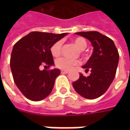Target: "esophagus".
<instances>
[{
    "label": "esophagus",
    "instance_id": "1",
    "mask_svg": "<svg viewBox=\"0 0 130 130\" xmlns=\"http://www.w3.org/2000/svg\"><path fill=\"white\" fill-rule=\"evenodd\" d=\"M61 73H62V74H68L69 72H68V71H61Z\"/></svg>",
    "mask_w": 130,
    "mask_h": 130
}]
</instances>
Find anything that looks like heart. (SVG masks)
<instances>
[{
  "mask_svg": "<svg viewBox=\"0 0 130 130\" xmlns=\"http://www.w3.org/2000/svg\"><path fill=\"white\" fill-rule=\"evenodd\" d=\"M72 41L73 43L76 45V46L78 47V49L79 51H83L87 46L86 40L81 37L74 38ZM61 48H62V42L61 41H58L56 43H54L51 48V51L53 56L55 57L59 56L61 53ZM79 63L80 62L78 60H72V59L67 58H58L56 61V65L58 69H62L63 71H70L74 67L77 66Z\"/></svg>",
  "mask_w": 130,
  "mask_h": 130,
  "instance_id": "1",
  "label": "heart"
}]
</instances>
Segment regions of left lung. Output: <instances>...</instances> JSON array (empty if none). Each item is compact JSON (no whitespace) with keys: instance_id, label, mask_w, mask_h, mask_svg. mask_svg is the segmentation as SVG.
<instances>
[{"instance_id":"obj_1","label":"left lung","mask_w":130,"mask_h":130,"mask_svg":"<svg viewBox=\"0 0 130 130\" xmlns=\"http://www.w3.org/2000/svg\"><path fill=\"white\" fill-rule=\"evenodd\" d=\"M90 41L93 47L92 56L83 66L85 71L90 69L88 77L79 74V78L72 83L75 91L87 99H95L106 92L115 77L119 53L111 39L101 33L91 32H76Z\"/></svg>"}]
</instances>
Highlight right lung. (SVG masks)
I'll return each instance as SVG.
<instances>
[{
	"instance_id": "right-lung-1",
	"label": "right lung",
	"mask_w": 130,
	"mask_h": 130,
	"mask_svg": "<svg viewBox=\"0 0 130 130\" xmlns=\"http://www.w3.org/2000/svg\"><path fill=\"white\" fill-rule=\"evenodd\" d=\"M67 35L32 32L13 45L10 60L13 78L27 98L39 101L51 94L61 71L58 69L41 71L40 67L54 65L51 48Z\"/></svg>"
}]
</instances>
